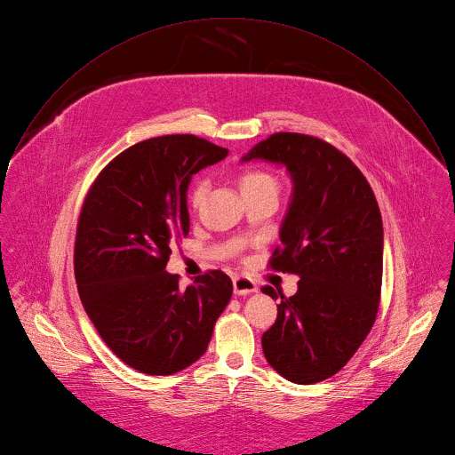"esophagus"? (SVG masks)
Segmentation results:
<instances>
[{"label":"esophagus","mask_w":455,"mask_h":455,"mask_svg":"<svg viewBox=\"0 0 455 455\" xmlns=\"http://www.w3.org/2000/svg\"><path fill=\"white\" fill-rule=\"evenodd\" d=\"M233 288H235L236 295H249V293L258 291L256 283L251 277H245V275L233 277Z\"/></svg>","instance_id":"esophagus-1"}]
</instances>
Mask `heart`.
Listing matches in <instances>:
<instances>
[{
  "instance_id": "obj_1",
  "label": "heart",
  "mask_w": 455,
  "mask_h": 455,
  "mask_svg": "<svg viewBox=\"0 0 455 455\" xmlns=\"http://www.w3.org/2000/svg\"><path fill=\"white\" fill-rule=\"evenodd\" d=\"M238 187H240V192L243 197L258 196V194H275L277 196V190H279L277 180L270 172H267L263 169H256V167H251V169H245L240 172ZM206 192H208L206 180H199L194 183V187L190 188V194H188V203H190L192 210L201 208V204L204 203Z\"/></svg>"
}]
</instances>
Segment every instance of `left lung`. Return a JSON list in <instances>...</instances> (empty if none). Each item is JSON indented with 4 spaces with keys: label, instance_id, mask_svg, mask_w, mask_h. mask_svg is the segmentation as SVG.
Returning <instances> with one entry per match:
<instances>
[{
    "label": "left lung",
    "instance_id": "left-lung-1",
    "mask_svg": "<svg viewBox=\"0 0 455 455\" xmlns=\"http://www.w3.org/2000/svg\"><path fill=\"white\" fill-rule=\"evenodd\" d=\"M284 165L293 194L268 267L300 277L263 332L268 364L295 384L332 377L368 336L382 284V219L363 172L329 142L274 133L242 162ZM263 293L277 299L272 286Z\"/></svg>",
    "mask_w": 455,
    "mask_h": 455
}]
</instances>
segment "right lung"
Returning <instances> with one entry per match:
<instances>
[{
  "mask_svg": "<svg viewBox=\"0 0 455 455\" xmlns=\"http://www.w3.org/2000/svg\"><path fill=\"white\" fill-rule=\"evenodd\" d=\"M194 135H164L117 155L92 183L76 228L82 304L110 350L148 375H172L208 348L233 283L222 270L180 288L165 270L188 235L194 174L228 156Z\"/></svg>",
  "mask_w": 455,
  "mask_h": 455,
  "instance_id": "obj_1",
  "label": "right lung"
}]
</instances>
